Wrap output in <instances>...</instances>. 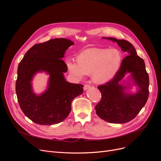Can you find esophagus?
<instances>
[{
  "label": "esophagus",
  "instance_id": "esophagus-1",
  "mask_svg": "<svg viewBox=\"0 0 161 161\" xmlns=\"http://www.w3.org/2000/svg\"><path fill=\"white\" fill-rule=\"evenodd\" d=\"M90 87H91V85H90L86 84V85H84V90H85H85H87L88 89H89Z\"/></svg>",
  "mask_w": 161,
  "mask_h": 161
}]
</instances>
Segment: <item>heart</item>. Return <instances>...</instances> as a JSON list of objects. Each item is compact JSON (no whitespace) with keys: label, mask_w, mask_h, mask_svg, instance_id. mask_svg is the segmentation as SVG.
Instances as JSON below:
<instances>
[{"label":"heart","mask_w":161,"mask_h":161,"mask_svg":"<svg viewBox=\"0 0 161 161\" xmlns=\"http://www.w3.org/2000/svg\"><path fill=\"white\" fill-rule=\"evenodd\" d=\"M121 53L115 49L89 48L76 58V63L67 61L70 73L81 78L84 75H92L97 82H105L114 77L120 66Z\"/></svg>","instance_id":"1"}]
</instances>
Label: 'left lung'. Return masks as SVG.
<instances>
[{"mask_svg":"<svg viewBox=\"0 0 161 161\" xmlns=\"http://www.w3.org/2000/svg\"><path fill=\"white\" fill-rule=\"evenodd\" d=\"M103 38L116 42L121 50L128 55L122 60L113 79L97 86L101 93V99L95 106L96 114L100 118L109 123H127L136 118L148 100V75L143 59L138 56L130 42L114 37ZM127 72L132 73L135 84L139 86L137 94H126L124 90L127 87L119 84Z\"/></svg>","mask_w":161,"mask_h":161,"instance_id":"obj_1","label":"left lung"}]
</instances>
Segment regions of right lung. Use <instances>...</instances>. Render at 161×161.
Instances as JSON below:
<instances>
[{"instance_id":"obj_1","label":"right lung","mask_w":161,"mask_h":161,"mask_svg":"<svg viewBox=\"0 0 161 161\" xmlns=\"http://www.w3.org/2000/svg\"><path fill=\"white\" fill-rule=\"evenodd\" d=\"M74 44L64 38H56L32 46L19 63L16 93L19 106L29 119L40 125L60 123L69 116L72 101L83 92V85L66 81L63 73L67 66L61 58ZM39 71L50 75L48 90L40 96L32 91L31 81Z\"/></svg>"}]
</instances>
